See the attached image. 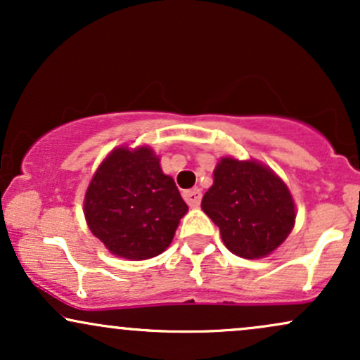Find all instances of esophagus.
Masks as SVG:
<instances>
[{
  "mask_svg": "<svg viewBox=\"0 0 360 360\" xmlns=\"http://www.w3.org/2000/svg\"><path fill=\"white\" fill-rule=\"evenodd\" d=\"M184 200L186 203H188L189 206H193V208H196V206H200L201 203V191L200 189H189V191H184Z\"/></svg>",
  "mask_w": 360,
  "mask_h": 360,
  "instance_id": "obj_1",
  "label": "esophagus"
}]
</instances>
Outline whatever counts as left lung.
Instances as JSON below:
<instances>
[{"label": "left lung", "mask_w": 360, "mask_h": 360, "mask_svg": "<svg viewBox=\"0 0 360 360\" xmlns=\"http://www.w3.org/2000/svg\"><path fill=\"white\" fill-rule=\"evenodd\" d=\"M232 254L260 259L286 240L295 226V201L283 179L255 160L223 157L201 201Z\"/></svg>", "instance_id": "obj_1"}]
</instances>
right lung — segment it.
Instances as JSON below:
<instances>
[{
	"label": "right lung",
	"mask_w": 360,
	"mask_h": 360,
	"mask_svg": "<svg viewBox=\"0 0 360 360\" xmlns=\"http://www.w3.org/2000/svg\"><path fill=\"white\" fill-rule=\"evenodd\" d=\"M188 212L174 179L148 147H118L100 164L84 196V217L111 254L130 260L162 254Z\"/></svg>",
	"instance_id": "1"
}]
</instances>
